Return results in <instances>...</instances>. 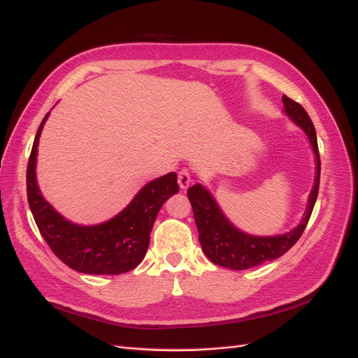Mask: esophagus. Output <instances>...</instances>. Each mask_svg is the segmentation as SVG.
Instances as JSON below:
<instances>
[{
    "label": "esophagus",
    "instance_id": "obj_1",
    "mask_svg": "<svg viewBox=\"0 0 358 358\" xmlns=\"http://www.w3.org/2000/svg\"><path fill=\"white\" fill-rule=\"evenodd\" d=\"M192 182V174L187 168H182L181 171L178 173V184H180V189L185 190L189 189V185Z\"/></svg>",
    "mask_w": 358,
    "mask_h": 358
}]
</instances>
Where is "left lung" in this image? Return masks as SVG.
<instances>
[{"label": "left lung", "mask_w": 358, "mask_h": 358, "mask_svg": "<svg viewBox=\"0 0 358 358\" xmlns=\"http://www.w3.org/2000/svg\"><path fill=\"white\" fill-rule=\"evenodd\" d=\"M285 113L305 130L316 157V177L313 189L309 194L308 208L302 222L285 234L275 236H254L239 231L228 220L217 206L213 196L201 184H196L187 190L192 203L194 220L199 229V241L203 252L212 262L231 270H247L264 264L286 254L302 236L319 192V177H321V159H319L317 139L313 123L306 110L287 96H283Z\"/></svg>", "instance_id": "1"}]
</instances>
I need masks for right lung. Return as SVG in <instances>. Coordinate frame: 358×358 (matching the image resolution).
Listing matches in <instances>:
<instances>
[{
  "label": "right lung",
  "instance_id": "add662e5",
  "mask_svg": "<svg viewBox=\"0 0 358 358\" xmlns=\"http://www.w3.org/2000/svg\"><path fill=\"white\" fill-rule=\"evenodd\" d=\"M49 113L37 130L27 164V200L34 222L53 254L64 264L85 274H123L141 264L150 231L162 204L178 193L177 174L148 182L127 208L113 219L83 227L56 212L42 196L36 180L37 145Z\"/></svg>",
  "mask_w": 358,
  "mask_h": 358
}]
</instances>
